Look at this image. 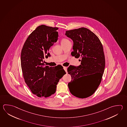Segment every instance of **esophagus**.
I'll use <instances>...</instances> for the list:
<instances>
[{
    "mask_svg": "<svg viewBox=\"0 0 127 127\" xmlns=\"http://www.w3.org/2000/svg\"><path fill=\"white\" fill-rule=\"evenodd\" d=\"M63 69H64V70H65V72L67 73V67H65V66H64V67H63Z\"/></svg>",
    "mask_w": 127,
    "mask_h": 127,
    "instance_id": "obj_1",
    "label": "esophagus"
}]
</instances>
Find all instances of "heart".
<instances>
[{
	"label": "heart",
	"instance_id": "heart-1",
	"mask_svg": "<svg viewBox=\"0 0 127 127\" xmlns=\"http://www.w3.org/2000/svg\"><path fill=\"white\" fill-rule=\"evenodd\" d=\"M69 40H68L67 38H63L62 40H61V43L62 44H65V43H67L68 42H69Z\"/></svg>",
	"mask_w": 127,
	"mask_h": 127
}]
</instances>
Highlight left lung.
Instances as JSON below:
<instances>
[{
    "instance_id": "left-lung-1",
    "label": "left lung",
    "mask_w": 127,
    "mask_h": 127,
    "mask_svg": "<svg viewBox=\"0 0 127 127\" xmlns=\"http://www.w3.org/2000/svg\"><path fill=\"white\" fill-rule=\"evenodd\" d=\"M65 35L74 42L71 55L81 59L79 66H69L67 69L71 76V81L68 84L69 91L77 97H88L98 88L104 73L105 58L103 46L95 33L84 27L67 31ZM87 76H91V82L82 86L80 84L82 80Z\"/></svg>"
}]
</instances>
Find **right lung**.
<instances>
[{
  "label": "right lung",
  "mask_w": 127,
  "mask_h": 127,
  "mask_svg": "<svg viewBox=\"0 0 127 127\" xmlns=\"http://www.w3.org/2000/svg\"><path fill=\"white\" fill-rule=\"evenodd\" d=\"M57 27L41 25L31 33L22 50L21 67L25 82L32 93L39 97L55 94L57 85L66 74L63 67L46 66L44 58L50 57L51 46L58 40Z\"/></svg>",
  "instance_id": "1"
}]
</instances>
